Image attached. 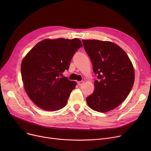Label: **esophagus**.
Masks as SVG:
<instances>
[{"mask_svg":"<svg viewBox=\"0 0 151 151\" xmlns=\"http://www.w3.org/2000/svg\"><path fill=\"white\" fill-rule=\"evenodd\" d=\"M84 83V81H78V84L79 86H81V85H83Z\"/></svg>","mask_w":151,"mask_h":151,"instance_id":"1","label":"esophagus"}]
</instances>
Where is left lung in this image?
Listing matches in <instances>:
<instances>
[{
	"label": "left lung",
	"instance_id": "left-lung-1",
	"mask_svg": "<svg viewBox=\"0 0 151 151\" xmlns=\"http://www.w3.org/2000/svg\"><path fill=\"white\" fill-rule=\"evenodd\" d=\"M94 73L93 92L86 97L89 106L105 113L119 105L130 92L134 81L132 63L126 52L115 43L97 40H83Z\"/></svg>",
	"mask_w": 151,
	"mask_h": 151
}]
</instances>
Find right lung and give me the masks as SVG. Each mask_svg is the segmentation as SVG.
<instances>
[{
	"label": "right lung",
	"mask_w": 151,
	"mask_h": 151,
	"mask_svg": "<svg viewBox=\"0 0 151 151\" xmlns=\"http://www.w3.org/2000/svg\"><path fill=\"white\" fill-rule=\"evenodd\" d=\"M83 45L78 38L46 39L37 43L21 63L22 80L28 96L39 108L58 111L64 107L76 83L63 76Z\"/></svg>",
	"instance_id": "1"
}]
</instances>
